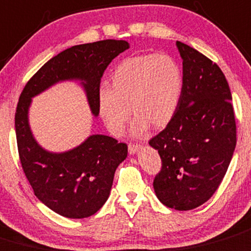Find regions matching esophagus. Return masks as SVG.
<instances>
[{
	"label": "esophagus",
	"mask_w": 251,
	"mask_h": 251,
	"mask_svg": "<svg viewBox=\"0 0 251 251\" xmlns=\"http://www.w3.org/2000/svg\"><path fill=\"white\" fill-rule=\"evenodd\" d=\"M140 148L141 145H137V143H128V153L130 154H135Z\"/></svg>",
	"instance_id": "34e87169"
}]
</instances>
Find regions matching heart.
Here are the masks:
<instances>
[{"mask_svg": "<svg viewBox=\"0 0 251 251\" xmlns=\"http://www.w3.org/2000/svg\"><path fill=\"white\" fill-rule=\"evenodd\" d=\"M182 84L181 69L172 56H131L111 74V88H99V115L114 136L123 135L131 111L136 115L131 126L133 135L145 133L150 125L165 127L179 108Z\"/></svg>", "mask_w": 251, "mask_h": 251, "instance_id": "heart-1", "label": "heart"}]
</instances>
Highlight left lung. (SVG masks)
Wrapping results in <instances>:
<instances>
[{
  "instance_id": "left-lung-1",
  "label": "left lung",
  "mask_w": 251,
  "mask_h": 251,
  "mask_svg": "<svg viewBox=\"0 0 251 251\" xmlns=\"http://www.w3.org/2000/svg\"><path fill=\"white\" fill-rule=\"evenodd\" d=\"M182 58V94L173 120L150 140L162 159L153 180L169 208L199 207L216 193L237 143L232 94L222 70L191 46L176 41Z\"/></svg>"
}]
</instances>
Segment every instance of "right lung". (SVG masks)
<instances>
[{
	"label": "right lung",
	"mask_w": 251,
	"mask_h": 251,
	"mask_svg": "<svg viewBox=\"0 0 251 251\" xmlns=\"http://www.w3.org/2000/svg\"><path fill=\"white\" fill-rule=\"evenodd\" d=\"M128 46L125 40L108 39L66 49L29 79L19 97L14 125L22 168L36 198L64 217L86 218L100 210L110 194L116 168L127 157V145L109 136L92 135L69 152H48L34 140L29 127L31 98L60 81L79 79L97 116L100 78Z\"/></svg>",
	"instance_id": "add662e5"
}]
</instances>
